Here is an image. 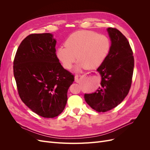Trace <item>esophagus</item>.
Here are the masks:
<instances>
[{"label":"esophagus","instance_id":"esophagus-1","mask_svg":"<svg viewBox=\"0 0 150 150\" xmlns=\"http://www.w3.org/2000/svg\"><path fill=\"white\" fill-rule=\"evenodd\" d=\"M74 80H75V82H76V83H78L79 82V76L78 75H76L75 76Z\"/></svg>","mask_w":150,"mask_h":150}]
</instances>
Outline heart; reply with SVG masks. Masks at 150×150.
Returning <instances> with one entry per match:
<instances>
[{
    "label": "heart",
    "mask_w": 150,
    "mask_h": 150,
    "mask_svg": "<svg viewBox=\"0 0 150 150\" xmlns=\"http://www.w3.org/2000/svg\"><path fill=\"white\" fill-rule=\"evenodd\" d=\"M65 47H59L56 57L63 67L69 69L79 61L77 69L85 67L94 69L106 60L111 49V41L107 35L92 30H79L71 34L65 41Z\"/></svg>",
    "instance_id": "1"
}]
</instances>
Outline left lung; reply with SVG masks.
<instances>
[{
    "label": "left lung",
    "instance_id": "1",
    "mask_svg": "<svg viewBox=\"0 0 150 150\" xmlns=\"http://www.w3.org/2000/svg\"><path fill=\"white\" fill-rule=\"evenodd\" d=\"M111 44L110 53L97 71L101 76L96 92L85 94L86 102L98 112L110 111L128 95L132 83L134 57L128 39L115 28L107 29Z\"/></svg>",
    "mask_w": 150,
    "mask_h": 150
}]
</instances>
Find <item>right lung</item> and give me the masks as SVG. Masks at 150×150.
I'll return each instance as SVG.
<instances>
[{
    "label": "right lung",
    "instance_id": "1",
    "mask_svg": "<svg viewBox=\"0 0 150 150\" xmlns=\"http://www.w3.org/2000/svg\"><path fill=\"white\" fill-rule=\"evenodd\" d=\"M50 33L32 34L22 40L13 60V75L21 100L38 115L52 118L64 110L74 75L64 69Z\"/></svg>",
    "mask_w": 150,
    "mask_h": 150
}]
</instances>
